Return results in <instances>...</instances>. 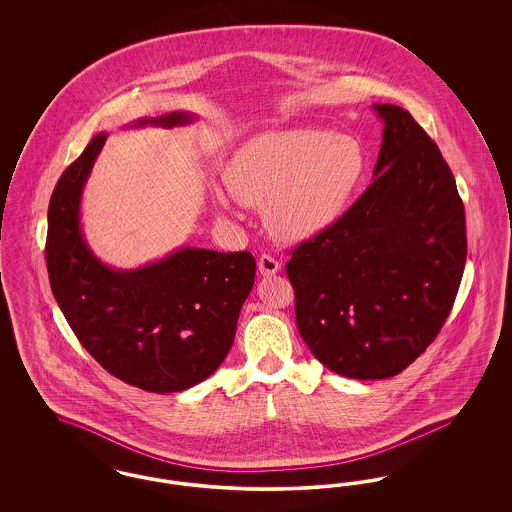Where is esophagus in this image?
Masks as SVG:
<instances>
[{"instance_id": "1", "label": "esophagus", "mask_w": 512, "mask_h": 512, "mask_svg": "<svg viewBox=\"0 0 512 512\" xmlns=\"http://www.w3.org/2000/svg\"><path fill=\"white\" fill-rule=\"evenodd\" d=\"M257 265H259L261 276H274L280 270V263L274 257H270V255H261Z\"/></svg>"}]
</instances>
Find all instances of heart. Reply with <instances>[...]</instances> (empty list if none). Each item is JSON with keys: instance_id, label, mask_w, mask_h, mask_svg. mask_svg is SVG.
Wrapping results in <instances>:
<instances>
[{"instance_id": "1", "label": "heart", "mask_w": 512, "mask_h": 512, "mask_svg": "<svg viewBox=\"0 0 512 512\" xmlns=\"http://www.w3.org/2000/svg\"><path fill=\"white\" fill-rule=\"evenodd\" d=\"M366 172L368 155L355 136L292 128L245 142L222 178L236 201L263 209L278 240L305 244L343 219ZM215 199L228 209L226 195L217 192Z\"/></svg>"}]
</instances>
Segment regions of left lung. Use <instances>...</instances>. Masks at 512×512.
Here are the masks:
<instances>
[{
    "instance_id": "obj_1",
    "label": "left lung",
    "mask_w": 512,
    "mask_h": 512,
    "mask_svg": "<svg viewBox=\"0 0 512 512\" xmlns=\"http://www.w3.org/2000/svg\"><path fill=\"white\" fill-rule=\"evenodd\" d=\"M384 121L374 182L286 265L301 338L328 370L390 378L438 336L466 261L464 205L438 146L409 111Z\"/></svg>"
}]
</instances>
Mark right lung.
<instances>
[{"mask_svg": "<svg viewBox=\"0 0 512 512\" xmlns=\"http://www.w3.org/2000/svg\"><path fill=\"white\" fill-rule=\"evenodd\" d=\"M195 119L190 111H172L128 128H174ZM107 136L99 132L90 140L51 195V292L76 338L109 374L153 393L188 390L228 355L253 288L255 259L249 251L178 247L140 268L105 265L84 238L80 205Z\"/></svg>", "mask_w": 512, "mask_h": 512, "instance_id": "add662e5", "label": "right lung"}]
</instances>
